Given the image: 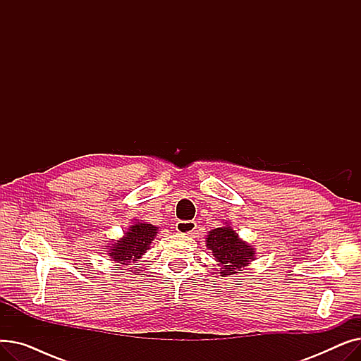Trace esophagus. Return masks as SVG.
<instances>
[{
  "mask_svg": "<svg viewBox=\"0 0 361 361\" xmlns=\"http://www.w3.org/2000/svg\"><path fill=\"white\" fill-rule=\"evenodd\" d=\"M196 226H197V224H196L195 221H178L177 225H176V230H177L180 234L192 235V234H195V231H196Z\"/></svg>",
  "mask_w": 361,
  "mask_h": 361,
  "instance_id": "34e87169",
  "label": "esophagus"
}]
</instances>
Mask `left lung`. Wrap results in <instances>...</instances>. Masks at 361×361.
<instances>
[{
    "label": "left lung",
    "instance_id": "8db88e82",
    "mask_svg": "<svg viewBox=\"0 0 361 361\" xmlns=\"http://www.w3.org/2000/svg\"><path fill=\"white\" fill-rule=\"evenodd\" d=\"M206 247L212 252L221 267V276L237 274L255 259V249L243 241L230 225L207 233Z\"/></svg>",
    "mask_w": 361,
    "mask_h": 361
}]
</instances>
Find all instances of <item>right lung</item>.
I'll return each mask as SVG.
<instances>
[{
  "label": "right lung",
  "instance_id": "add662e5",
  "mask_svg": "<svg viewBox=\"0 0 361 361\" xmlns=\"http://www.w3.org/2000/svg\"><path fill=\"white\" fill-rule=\"evenodd\" d=\"M158 234V226L146 224V222H135L128 226V230L124 233V237L117 240L109 245V256L111 260L121 263V264H135L137 259H140L146 250H149L152 241L155 240ZM136 268H128L131 271H137Z\"/></svg>",
  "mask_w": 361,
  "mask_h": 361
}]
</instances>
